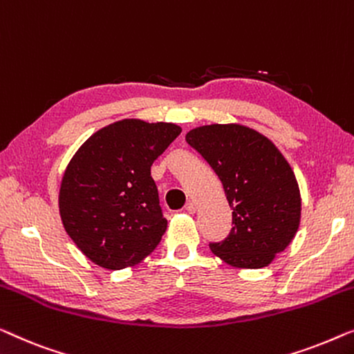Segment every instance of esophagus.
Wrapping results in <instances>:
<instances>
[{
	"label": "esophagus",
	"mask_w": 354,
	"mask_h": 354,
	"mask_svg": "<svg viewBox=\"0 0 354 354\" xmlns=\"http://www.w3.org/2000/svg\"><path fill=\"white\" fill-rule=\"evenodd\" d=\"M184 212H186V213H191V215H194V213L197 212L196 203H194V202H187V203H186V207H184Z\"/></svg>",
	"instance_id": "esophagus-1"
}]
</instances>
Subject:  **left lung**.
Instances as JSON below:
<instances>
[{"instance_id": "8db88e82", "label": "left lung", "mask_w": 354, "mask_h": 354, "mask_svg": "<svg viewBox=\"0 0 354 354\" xmlns=\"http://www.w3.org/2000/svg\"><path fill=\"white\" fill-rule=\"evenodd\" d=\"M186 141L220 178L232 229L213 255L241 270L271 265L295 237L301 220V196L290 163L276 144L241 123H212L191 129Z\"/></svg>"}]
</instances>
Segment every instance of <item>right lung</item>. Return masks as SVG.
<instances>
[{
	"mask_svg": "<svg viewBox=\"0 0 354 354\" xmlns=\"http://www.w3.org/2000/svg\"><path fill=\"white\" fill-rule=\"evenodd\" d=\"M179 133L175 123L123 118L97 129L71 158L59 189V215L94 265L125 270L156 250L168 221L151 167Z\"/></svg>",
	"mask_w": 354,
	"mask_h": 354,
	"instance_id": "1",
	"label": "right lung"
}]
</instances>
